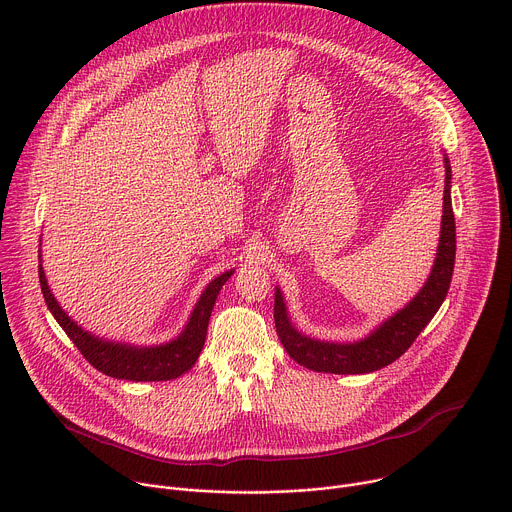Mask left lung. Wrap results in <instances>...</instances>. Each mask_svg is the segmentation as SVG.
Returning a JSON list of instances; mask_svg holds the SVG:
<instances>
[{"label": "left lung", "mask_w": 512, "mask_h": 512, "mask_svg": "<svg viewBox=\"0 0 512 512\" xmlns=\"http://www.w3.org/2000/svg\"><path fill=\"white\" fill-rule=\"evenodd\" d=\"M452 170L446 158V190H444V218H442V237L437 247L435 265L423 289L413 298L409 306L389 318L381 328H377L369 338L354 344H332L312 340L302 336L289 324L285 314V304L275 291L273 318L277 336L287 350L302 367L316 373H334V375H362L379 371L387 364L395 362L421 334V330L431 322L435 312L444 304L454 275L456 261V218L450 196Z\"/></svg>", "instance_id": "8db88e82"}]
</instances>
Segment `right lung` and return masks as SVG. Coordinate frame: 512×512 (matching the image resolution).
I'll return each instance as SVG.
<instances>
[{
  "mask_svg": "<svg viewBox=\"0 0 512 512\" xmlns=\"http://www.w3.org/2000/svg\"><path fill=\"white\" fill-rule=\"evenodd\" d=\"M231 273L233 271H227L221 277H216L204 289V294L198 300L186 330L178 336V340L164 346H154V348H135V346L105 342L81 330L60 310L46 283L42 265L38 267L44 302L52 312V316L56 318V322L68 334L72 344L81 350V354L93 364L97 371L115 379H125V381H170L194 367V362L198 360L206 340L208 320H210V312L214 308L216 296L218 291L223 289L225 281L231 277Z\"/></svg>",
  "mask_w": 512,
  "mask_h": 512,
  "instance_id": "1",
  "label": "right lung"
}]
</instances>
